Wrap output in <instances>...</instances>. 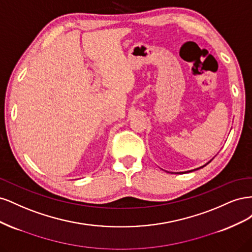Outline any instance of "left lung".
I'll list each match as a JSON object with an SVG mask.
<instances>
[{"label":"left lung","instance_id":"1","mask_svg":"<svg viewBox=\"0 0 252 252\" xmlns=\"http://www.w3.org/2000/svg\"><path fill=\"white\" fill-rule=\"evenodd\" d=\"M211 161H212V158H211V159H210V161H209V162H208V163H210V162H211ZM208 163H206V164H205V165H203V166H201V167H199V168H195V169H192V170H189V171H185V172H191V171H193V170H197V169H200V168H203V167H205V166H206V165H207V164H208ZM185 172H177V173H185Z\"/></svg>","mask_w":252,"mask_h":252}]
</instances>
